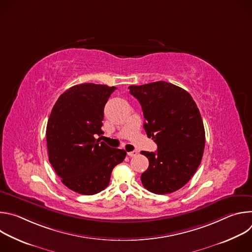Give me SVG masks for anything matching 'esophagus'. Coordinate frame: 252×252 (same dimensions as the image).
<instances>
[{
	"instance_id": "obj_1",
	"label": "esophagus",
	"mask_w": 252,
	"mask_h": 252,
	"mask_svg": "<svg viewBox=\"0 0 252 252\" xmlns=\"http://www.w3.org/2000/svg\"><path fill=\"white\" fill-rule=\"evenodd\" d=\"M137 155V152L136 151H132V152H128L127 153V156L128 157H135Z\"/></svg>"
}]
</instances>
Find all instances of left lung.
<instances>
[{"label": "left lung", "mask_w": 252, "mask_h": 252, "mask_svg": "<svg viewBox=\"0 0 252 252\" xmlns=\"http://www.w3.org/2000/svg\"><path fill=\"white\" fill-rule=\"evenodd\" d=\"M139 101L149 137L158 152H141L149 168L142 186L156 194L171 193L187 185L200 164L205 131L198 107L184 89L163 81L128 87Z\"/></svg>", "instance_id": "1"}]
</instances>
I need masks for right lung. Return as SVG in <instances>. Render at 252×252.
I'll list each match as a JSON object with an SVG mask.
<instances>
[{"mask_svg": "<svg viewBox=\"0 0 252 252\" xmlns=\"http://www.w3.org/2000/svg\"><path fill=\"white\" fill-rule=\"evenodd\" d=\"M117 88L82 84L56 101L47 125L49 160L62 183L75 192L93 195L110 184L114 167L126 151L113 149L100 137L103 109Z\"/></svg>", "mask_w": 252, "mask_h": 252, "instance_id": "right-lung-1", "label": "right lung"}]
</instances>
